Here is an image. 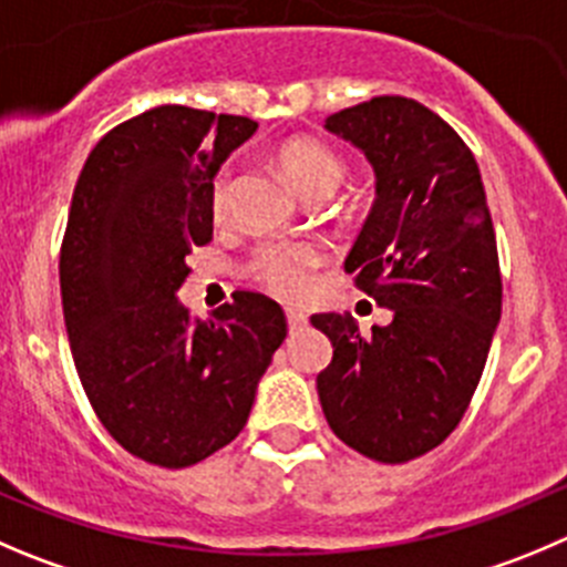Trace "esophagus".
<instances>
[{
	"label": "esophagus",
	"instance_id": "1",
	"mask_svg": "<svg viewBox=\"0 0 567 567\" xmlns=\"http://www.w3.org/2000/svg\"><path fill=\"white\" fill-rule=\"evenodd\" d=\"M287 322L289 331H298V328L306 326V315L300 309H287Z\"/></svg>",
	"mask_w": 567,
	"mask_h": 567
}]
</instances>
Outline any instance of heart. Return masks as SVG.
<instances>
[{"instance_id":"heart-1","label":"heart","mask_w":567,"mask_h":567,"mask_svg":"<svg viewBox=\"0 0 567 567\" xmlns=\"http://www.w3.org/2000/svg\"><path fill=\"white\" fill-rule=\"evenodd\" d=\"M278 158L295 186L309 197L333 194L344 177L342 155L317 138H292L280 147ZM230 199H234V172L225 166L212 186L214 217L223 219L230 212ZM322 261H326V250L315 241L272 239L252 250L247 272L258 287L272 292L275 298L300 300L311 289V280Z\"/></svg>"}]
</instances>
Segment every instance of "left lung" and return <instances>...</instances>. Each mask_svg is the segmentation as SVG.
<instances>
[{"instance_id": "left-lung-1", "label": "left lung", "mask_w": 567, "mask_h": 567, "mask_svg": "<svg viewBox=\"0 0 567 567\" xmlns=\"http://www.w3.org/2000/svg\"><path fill=\"white\" fill-rule=\"evenodd\" d=\"M368 155L375 206L344 269L390 326L315 315L333 344L317 375L333 434L384 465L436 449L465 417L501 320V267L478 164L460 133L406 96H373L326 118Z\"/></svg>"}]
</instances>
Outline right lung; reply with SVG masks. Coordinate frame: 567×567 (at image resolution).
Listing matches in <instances>:
<instances>
[{"label":"right lung","instance_id":"add662e5","mask_svg":"<svg viewBox=\"0 0 567 567\" xmlns=\"http://www.w3.org/2000/svg\"><path fill=\"white\" fill-rule=\"evenodd\" d=\"M256 127L153 107L107 131L74 186L61 245L74 368L107 434L150 465H197L236 440L287 337L261 292H234L208 320L177 300L186 256L214 236V175Z\"/></svg>","mask_w":567,"mask_h":567}]
</instances>
